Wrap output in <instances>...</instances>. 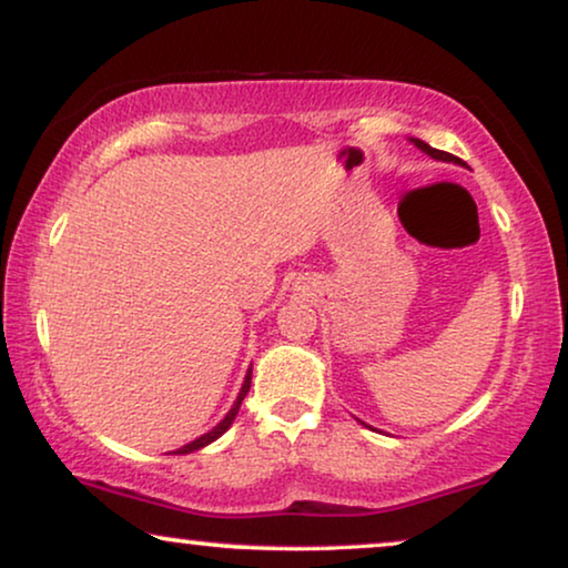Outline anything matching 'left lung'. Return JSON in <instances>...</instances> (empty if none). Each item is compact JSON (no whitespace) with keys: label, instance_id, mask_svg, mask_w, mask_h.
<instances>
[{"label":"left lung","instance_id":"1","mask_svg":"<svg viewBox=\"0 0 568 568\" xmlns=\"http://www.w3.org/2000/svg\"><path fill=\"white\" fill-rule=\"evenodd\" d=\"M410 142H414L418 150L422 152H426L429 154V158H434V160H442V162H460L455 158V154H449V152H442V150H434V146H429L426 142H422V139H410Z\"/></svg>","mask_w":568,"mask_h":568}]
</instances>
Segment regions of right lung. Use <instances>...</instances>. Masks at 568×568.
<instances>
[{"instance_id":"add662e5","label":"right lung","mask_w":568,"mask_h":568,"mask_svg":"<svg viewBox=\"0 0 568 568\" xmlns=\"http://www.w3.org/2000/svg\"><path fill=\"white\" fill-rule=\"evenodd\" d=\"M251 372H253V369H247V375H245V383H243V387H240V395H237V400H235V403H232L230 414H227V416H224V418H222V422H220V424H216L212 432L201 434V437H199V439H193V442H189V445H185V447H181V449H175V453H173V455H189V453H196V449H201V447H206V445H209V442L220 439V437H222V434L230 429V426H232V422H235L237 410H240V403H243V398H245V395H247V390H251Z\"/></svg>"}]
</instances>
